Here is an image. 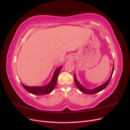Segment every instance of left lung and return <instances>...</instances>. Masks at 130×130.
Here are the masks:
<instances>
[{
    "instance_id": "8db88e82",
    "label": "left lung",
    "mask_w": 130,
    "mask_h": 130,
    "mask_svg": "<svg viewBox=\"0 0 130 130\" xmlns=\"http://www.w3.org/2000/svg\"><path fill=\"white\" fill-rule=\"evenodd\" d=\"M113 71H114V64H113V70H112V72L111 74L110 77V78L108 79V80L105 83H104V84L102 85L101 86H100L97 88H95V89H94L93 90H89V89H86V88L84 87L83 86L81 85V84L80 83H79L78 80H77V79L76 78V76H75V74H74V82L75 84H76V86L78 87V89H79V90L81 91L83 93H85V94H95L99 92L100 91H101L102 90H103L104 89H105V88L107 87V86L108 85V84H109L111 79L112 78V74L113 73Z\"/></svg>"
}]
</instances>
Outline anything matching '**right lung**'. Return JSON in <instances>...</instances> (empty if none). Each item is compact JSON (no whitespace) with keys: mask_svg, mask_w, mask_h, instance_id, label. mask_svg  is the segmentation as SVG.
I'll list each match as a JSON object with an SVG mask.
<instances>
[{"mask_svg":"<svg viewBox=\"0 0 130 130\" xmlns=\"http://www.w3.org/2000/svg\"><path fill=\"white\" fill-rule=\"evenodd\" d=\"M62 67L60 66L59 68L56 69L55 72L54 73L53 76L51 81L46 86L44 87H40V86H27L24 85L23 84H22L23 87L29 93H32L33 94L40 95H45L49 94L51 92L53 89L55 87L57 82V78L58 76H59V72Z\"/></svg>","mask_w":130,"mask_h":130,"instance_id":"add662e5","label":"right lung"}]
</instances>
